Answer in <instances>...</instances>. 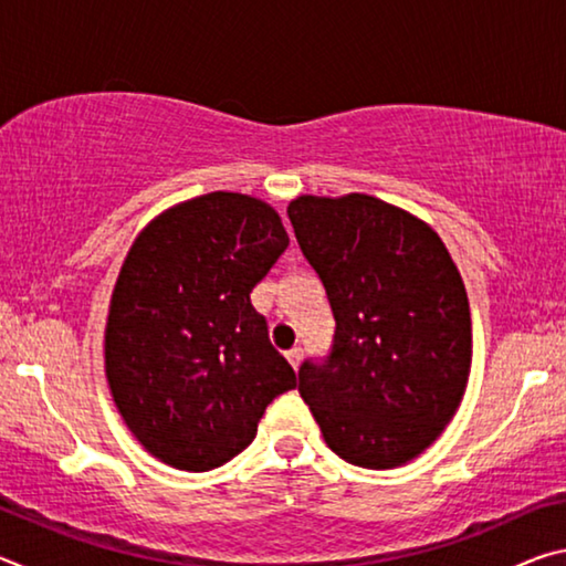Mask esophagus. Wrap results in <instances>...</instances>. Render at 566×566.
I'll return each mask as SVG.
<instances>
[{
	"label": "esophagus",
	"mask_w": 566,
	"mask_h": 566,
	"mask_svg": "<svg viewBox=\"0 0 566 566\" xmlns=\"http://www.w3.org/2000/svg\"><path fill=\"white\" fill-rule=\"evenodd\" d=\"M284 357H286V361L292 364V369H296V367H300V364H302V349H300V347H292L290 352L284 354Z\"/></svg>",
	"instance_id": "1"
}]
</instances>
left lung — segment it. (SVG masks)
I'll use <instances>...</instances> for the list:
<instances>
[{
	"instance_id": "obj_1",
	"label": "left lung",
	"mask_w": 566,
	"mask_h": 566,
	"mask_svg": "<svg viewBox=\"0 0 566 566\" xmlns=\"http://www.w3.org/2000/svg\"><path fill=\"white\" fill-rule=\"evenodd\" d=\"M286 214L337 322L329 359L300 367V395L344 462L407 464L464 397L472 314L462 274L424 219L377 197L302 195Z\"/></svg>"
}]
</instances>
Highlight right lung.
Instances as JSON below:
<instances>
[{
  "label": "right lung",
  "instance_id": "add662e5",
  "mask_svg": "<svg viewBox=\"0 0 566 566\" xmlns=\"http://www.w3.org/2000/svg\"><path fill=\"white\" fill-rule=\"evenodd\" d=\"M290 244L262 199L209 191L134 239L104 327L114 407L147 452L181 472L252 444L266 405L296 387L249 294Z\"/></svg>",
  "mask_w": 566,
  "mask_h": 566
}]
</instances>
